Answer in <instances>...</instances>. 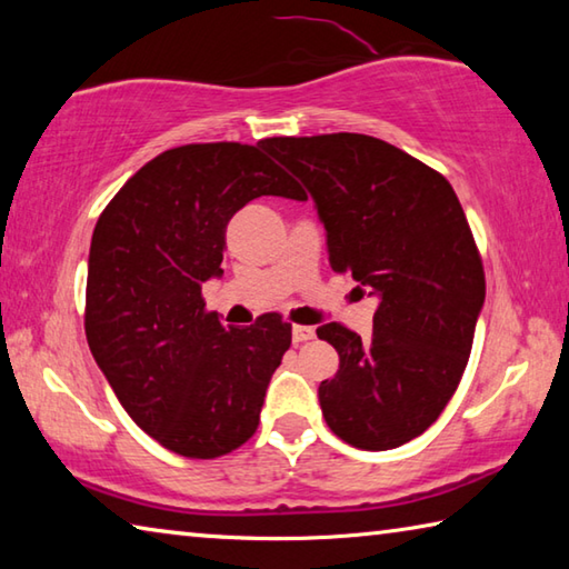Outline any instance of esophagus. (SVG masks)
<instances>
[{"mask_svg":"<svg viewBox=\"0 0 569 569\" xmlns=\"http://www.w3.org/2000/svg\"><path fill=\"white\" fill-rule=\"evenodd\" d=\"M316 336L313 326H293V343H303V341H311Z\"/></svg>","mask_w":569,"mask_h":569,"instance_id":"34e87169","label":"esophagus"}]
</instances>
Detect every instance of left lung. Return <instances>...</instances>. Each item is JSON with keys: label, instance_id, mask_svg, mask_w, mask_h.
Returning a JSON list of instances; mask_svg holds the SVG:
<instances>
[{"label": "left lung", "instance_id": "8db88e82", "mask_svg": "<svg viewBox=\"0 0 569 569\" xmlns=\"http://www.w3.org/2000/svg\"><path fill=\"white\" fill-rule=\"evenodd\" d=\"M261 146L313 196L333 271L379 298L369 341L336 321L316 329L339 351V371L319 387L323 419L356 449L407 445L455 397L485 303V266L457 192L371 134Z\"/></svg>", "mask_w": 569, "mask_h": 569}]
</instances>
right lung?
I'll return each mask as SVG.
<instances>
[{"instance_id":"add662e5","label":"right lung","mask_w":569,"mask_h":569,"mask_svg":"<svg viewBox=\"0 0 569 569\" xmlns=\"http://www.w3.org/2000/svg\"><path fill=\"white\" fill-rule=\"evenodd\" d=\"M243 142L160 152L118 190L92 233L84 333L114 397L142 431L190 459H216L256 435L268 381L291 346L281 313L236 329L208 311L223 273L226 228L261 196L301 186Z\"/></svg>"}]
</instances>
